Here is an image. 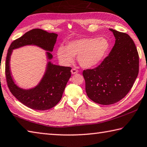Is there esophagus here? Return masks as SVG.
<instances>
[{"mask_svg":"<svg viewBox=\"0 0 147 147\" xmlns=\"http://www.w3.org/2000/svg\"><path fill=\"white\" fill-rule=\"evenodd\" d=\"M78 72V71L76 69H75V68H73L71 69V73L73 74H76V73H77Z\"/></svg>","mask_w":147,"mask_h":147,"instance_id":"esophagus-1","label":"esophagus"}]
</instances>
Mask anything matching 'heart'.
I'll return each mask as SVG.
<instances>
[{"label": "heart", "instance_id": "obj_1", "mask_svg": "<svg viewBox=\"0 0 147 147\" xmlns=\"http://www.w3.org/2000/svg\"><path fill=\"white\" fill-rule=\"evenodd\" d=\"M110 48V43L104 37L82 38L71 41L67 46H60L57 50L58 59L68 65L78 56V62L84 68H91L103 59Z\"/></svg>", "mask_w": 147, "mask_h": 147}]
</instances>
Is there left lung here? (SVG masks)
<instances>
[{
  "label": "left lung",
  "instance_id": "left-lung-1",
  "mask_svg": "<svg viewBox=\"0 0 147 147\" xmlns=\"http://www.w3.org/2000/svg\"><path fill=\"white\" fill-rule=\"evenodd\" d=\"M114 46L100 64L83 71L87 96L101 105L123 99L132 87L139 73V55L129 34L110 29Z\"/></svg>",
  "mask_w": 147,
  "mask_h": 147
}]
</instances>
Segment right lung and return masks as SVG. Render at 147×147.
I'll return each instance as SVG.
<instances>
[{
	"label": "right lung",
	"instance_id": "obj_1",
	"mask_svg": "<svg viewBox=\"0 0 147 147\" xmlns=\"http://www.w3.org/2000/svg\"><path fill=\"white\" fill-rule=\"evenodd\" d=\"M58 34L33 29L15 40L7 50L5 74L7 86L12 94L24 105L34 110L45 111L53 108L59 102L67 83L71 76V67L47 63L46 73L39 84L33 89L25 90L15 84L9 70L10 56L13 49L26 45H36L46 51L48 59H51L52 51Z\"/></svg>",
	"mask_w": 147,
	"mask_h": 147
}]
</instances>
